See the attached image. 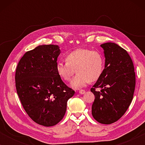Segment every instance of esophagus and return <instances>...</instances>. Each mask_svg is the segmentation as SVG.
Masks as SVG:
<instances>
[{"mask_svg": "<svg viewBox=\"0 0 145 145\" xmlns=\"http://www.w3.org/2000/svg\"><path fill=\"white\" fill-rule=\"evenodd\" d=\"M78 92L80 93V94H84L85 93V90H80L78 91Z\"/></svg>", "mask_w": 145, "mask_h": 145, "instance_id": "34e87169", "label": "esophagus"}]
</instances>
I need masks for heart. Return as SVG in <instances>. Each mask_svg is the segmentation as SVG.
Listing matches in <instances>:
<instances>
[{
	"label": "heart",
	"mask_w": 145,
	"mask_h": 145,
	"mask_svg": "<svg viewBox=\"0 0 145 145\" xmlns=\"http://www.w3.org/2000/svg\"><path fill=\"white\" fill-rule=\"evenodd\" d=\"M66 62L57 64L59 76L70 82L75 72L78 74L71 82L73 88H81L89 82H94L100 78L104 67V57L100 52L89 49H77L67 54Z\"/></svg>",
	"instance_id": "1"
}]
</instances>
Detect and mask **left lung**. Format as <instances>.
Here are the masks:
<instances>
[{
	"label": "left lung",
	"mask_w": 145,
	"mask_h": 145,
	"mask_svg": "<svg viewBox=\"0 0 145 145\" xmlns=\"http://www.w3.org/2000/svg\"><path fill=\"white\" fill-rule=\"evenodd\" d=\"M104 49L105 68L92 88L95 99L93 118L102 124H111L123 116L133 98L135 88L134 65L126 50L114 43L100 45ZM96 88H100L96 91Z\"/></svg>",
	"instance_id": "left-lung-1"
}]
</instances>
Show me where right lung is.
<instances>
[{"mask_svg": "<svg viewBox=\"0 0 145 145\" xmlns=\"http://www.w3.org/2000/svg\"><path fill=\"white\" fill-rule=\"evenodd\" d=\"M60 53L58 45H39L27 51L16 69V88L24 109L33 121L45 127L62 120L67 101L74 94L57 72Z\"/></svg>", "mask_w": 145, "mask_h": 145, "instance_id": "add662e5", "label": "right lung"}]
</instances>
